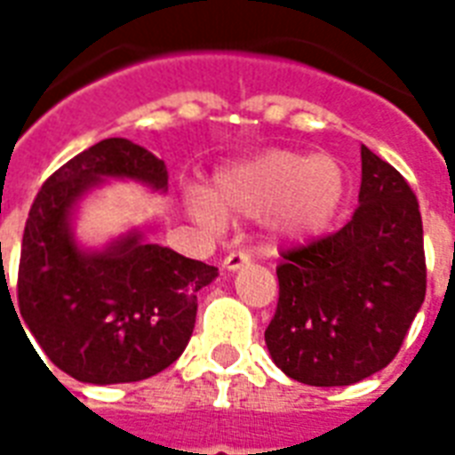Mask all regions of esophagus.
<instances>
[{
  "label": "esophagus",
  "instance_id": "esophagus-1",
  "mask_svg": "<svg viewBox=\"0 0 455 455\" xmlns=\"http://www.w3.org/2000/svg\"><path fill=\"white\" fill-rule=\"evenodd\" d=\"M248 262H250V255L245 252V250H234V252H228V255L224 257V269L235 271V269H241V267H245Z\"/></svg>",
  "mask_w": 455,
  "mask_h": 455
}]
</instances>
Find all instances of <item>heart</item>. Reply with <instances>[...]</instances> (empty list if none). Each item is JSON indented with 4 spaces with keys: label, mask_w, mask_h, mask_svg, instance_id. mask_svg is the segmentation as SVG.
<instances>
[{
    "label": "heart",
    "mask_w": 455,
    "mask_h": 455,
    "mask_svg": "<svg viewBox=\"0 0 455 455\" xmlns=\"http://www.w3.org/2000/svg\"><path fill=\"white\" fill-rule=\"evenodd\" d=\"M342 196L345 174L332 157L269 151L217 172L210 193L188 196V210L207 227L271 212L278 234L304 238L335 217Z\"/></svg>",
    "instance_id": "1"
}]
</instances>
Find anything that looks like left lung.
<instances>
[{
	"label": "left lung",
	"mask_w": 455,
	"mask_h": 455,
	"mask_svg": "<svg viewBox=\"0 0 455 455\" xmlns=\"http://www.w3.org/2000/svg\"><path fill=\"white\" fill-rule=\"evenodd\" d=\"M281 257L264 339L288 378L354 385L395 359L425 299L427 267L416 193L392 164L361 146L352 220Z\"/></svg>",
	"instance_id": "obj_1"
}]
</instances>
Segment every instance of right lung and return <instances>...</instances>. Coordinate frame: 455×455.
I'll list each match as a JSON object with an SVG mask.
<instances>
[{
    "label": "right lung",
    "mask_w": 455,
    "mask_h": 455,
    "mask_svg": "<svg viewBox=\"0 0 455 455\" xmlns=\"http://www.w3.org/2000/svg\"><path fill=\"white\" fill-rule=\"evenodd\" d=\"M101 177L164 188L167 167L127 139H103L46 179L25 221L18 323L25 321L63 373L116 385L146 380L181 356L196 325L198 291L217 278V267L141 243L137 234L103 252H82L68 217Z\"/></svg>",
    "instance_id": "1"
}]
</instances>
